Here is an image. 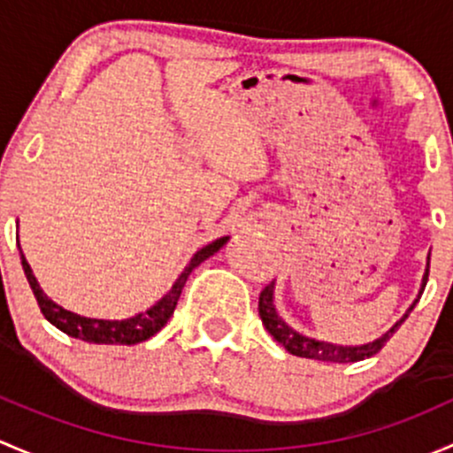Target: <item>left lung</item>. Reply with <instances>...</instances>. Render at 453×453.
<instances>
[{
  "instance_id": "8db88e82",
  "label": "left lung",
  "mask_w": 453,
  "mask_h": 453,
  "mask_svg": "<svg viewBox=\"0 0 453 453\" xmlns=\"http://www.w3.org/2000/svg\"><path fill=\"white\" fill-rule=\"evenodd\" d=\"M427 274H430V257H427V273H426V277H423L421 290H426ZM273 288H274V283L270 281L259 295V316H261V323H264V327L268 329V334L273 335V338L277 340V342L281 344L288 353H292V356L307 357V360H319V362H335V365L360 362V360H365V357H371V356H375V353H380L381 349H384V344L393 338L395 331L401 327V323L408 319V314L414 310V305H417V301H414V305L410 307L408 314H405L403 319L395 325V327H390L388 331H386L381 338L372 340V342H368V344H360V347H340V344L320 342V340L307 338V335L296 334L295 329L288 327V325L279 319L277 311H274Z\"/></svg>"
}]
</instances>
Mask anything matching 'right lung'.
I'll use <instances>...</instances> for the list:
<instances>
[{
	"instance_id": "right-lung-1",
	"label": "right lung",
	"mask_w": 453,
	"mask_h": 453,
	"mask_svg": "<svg viewBox=\"0 0 453 453\" xmlns=\"http://www.w3.org/2000/svg\"><path fill=\"white\" fill-rule=\"evenodd\" d=\"M226 240L228 237H220V240H213L211 244L196 250L192 261H189L188 268L180 273V277L176 279L172 290L167 292L161 301H157L150 310L142 311V314L126 320L87 319V316H78L73 314V311L63 310V307L56 305L54 301H50V298L43 295V290H41L39 283H36L35 274H32L30 265H27L26 259H23V255H21V265H23V273H26L27 277V283H30L32 292H35L36 303H39L41 314H43L56 329L72 335V338H81L85 340V342H93V344H137V342H143V340L152 338L157 331H161L163 325H165L167 320H170V316L174 314L176 303H179L180 292H183L185 281H188V277L192 274V270L196 265L203 264L207 257H211L213 253H218V250L226 244Z\"/></svg>"
}]
</instances>
